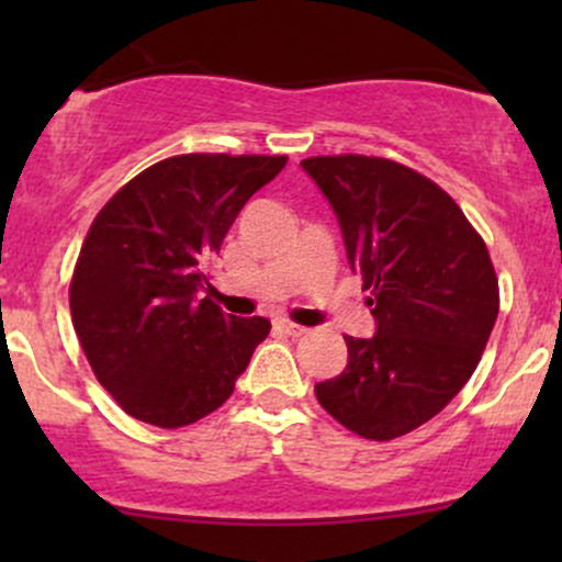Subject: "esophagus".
Segmentation results:
<instances>
[{
  "mask_svg": "<svg viewBox=\"0 0 562 562\" xmlns=\"http://www.w3.org/2000/svg\"><path fill=\"white\" fill-rule=\"evenodd\" d=\"M274 330L285 333V335H290V338H301V335L308 333L303 325H295V322H288V319H277Z\"/></svg>",
  "mask_w": 562,
  "mask_h": 562,
  "instance_id": "34e87169",
  "label": "esophagus"
}]
</instances>
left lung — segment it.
Listing matches in <instances>:
<instances>
[{"label": "left lung", "instance_id": "left-lung-1", "mask_svg": "<svg viewBox=\"0 0 562 562\" xmlns=\"http://www.w3.org/2000/svg\"><path fill=\"white\" fill-rule=\"evenodd\" d=\"M301 166L330 200L375 317L372 338L346 335V370L314 393L344 428L391 441L436 417L479 367L499 314L492 259L460 205L396 160Z\"/></svg>", "mask_w": 562, "mask_h": 562}]
</instances>
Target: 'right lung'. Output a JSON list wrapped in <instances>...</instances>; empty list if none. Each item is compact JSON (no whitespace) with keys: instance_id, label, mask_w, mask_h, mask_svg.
<instances>
[{"instance_id":"right-lung-1","label":"right lung","mask_w":562,"mask_h":562,"mask_svg":"<svg viewBox=\"0 0 562 562\" xmlns=\"http://www.w3.org/2000/svg\"><path fill=\"white\" fill-rule=\"evenodd\" d=\"M285 164L173 156L102 205L70 280V317L97 380L126 415L182 428L232 396L272 325L232 317L198 293L243 205Z\"/></svg>"}]
</instances>
